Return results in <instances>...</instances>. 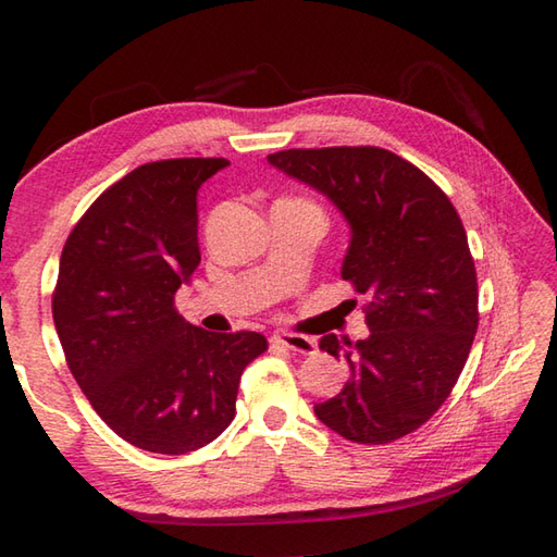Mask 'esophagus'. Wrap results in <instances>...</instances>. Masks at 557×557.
I'll return each mask as SVG.
<instances>
[{
	"instance_id": "34e87169",
	"label": "esophagus",
	"mask_w": 557,
	"mask_h": 557,
	"mask_svg": "<svg viewBox=\"0 0 557 557\" xmlns=\"http://www.w3.org/2000/svg\"><path fill=\"white\" fill-rule=\"evenodd\" d=\"M272 342L277 346L287 348V351H295V354H317V342L312 336H305V334H275L272 336Z\"/></svg>"
}]
</instances>
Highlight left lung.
<instances>
[{
    "label": "left lung",
    "instance_id": "8db88e82",
    "mask_svg": "<svg viewBox=\"0 0 557 557\" xmlns=\"http://www.w3.org/2000/svg\"><path fill=\"white\" fill-rule=\"evenodd\" d=\"M268 162L344 213L351 245L342 277L369 297V338L319 342L351 379L314 405L317 418L358 445L410 435L449 398L479 324L474 258L457 209L425 172L381 147L285 149Z\"/></svg>",
    "mask_w": 557,
    "mask_h": 557
}]
</instances>
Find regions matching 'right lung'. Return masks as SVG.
<instances>
[{
	"mask_svg": "<svg viewBox=\"0 0 557 557\" xmlns=\"http://www.w3.org/2000/svg\"><path fill=\"white\" fill-rule=\"evenodd\" d=\"M221 157L132 169L75 223L51 309L65 363L112 432L145 451L186 455L235 418L240 375L268 351L258 332L213 334L176 312L201 262L196 194Z\"/></svg>",
	"mask_w": 557,
	"mask_h": 557,
	"instance_id": "add662e5",
	"label": "right lung"
}]
</instances>
